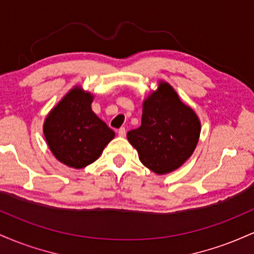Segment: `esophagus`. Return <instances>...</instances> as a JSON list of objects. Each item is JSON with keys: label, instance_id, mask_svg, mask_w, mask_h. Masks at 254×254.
Here are the masks:
<instances>
[{"label": "esophagus", "instance_id": "obj_1", "mask_svg": "<svg viewBox=\"0 0 254 254\" xmlns=\"http://www.w3.org/2000/svg\"><path fill=\"white\" fill-rule=\"evenodd\" d=\"M125 133H127V130H125V127H121V129L118 130V135L121 137H124Z\"/></svg>", "mask_w": 254, "mask_h": 254}]
</instances>
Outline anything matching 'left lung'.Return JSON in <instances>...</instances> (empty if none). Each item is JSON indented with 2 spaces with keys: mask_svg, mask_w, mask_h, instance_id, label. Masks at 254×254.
<instances>
[{
  "mask_svg": "<svg viewBox=\"0 0 254 254\" xmlns=\"http://www.w3.org/2000/svg\"><path fill=\"white\" fill-rule=\"evenodd\" d=\"M200 122L170 83L160 81L143 101L142 123L127 132V141L138 151L141 162L156 174L179 168L196 149Z\"/></svg>",
  "mask_w": 254,
  "mask_h": 254,
  "instance_id": "8db88e82",
  "label": "left lung"
}]
</instances>
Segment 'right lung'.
Wrapping results in <instances>:
<instances>
[{
  "mask_svg": "<svg viewBox=\"0 0 254 254\" xmlns=\"http://www.w3.org/2000/svg\"><path fill=\"white\" fill-rule=\"evenodd\" d=\"M93 98L80 86L74 87L44 122V136L52 154L71 168L94 162L115 138V131L92 111Z\"/></svg>",
  "mask_w": 254,
  "mask_h": 254,
  "instance_id": "add662e5",
  "label": "right lung"
}]
</instances>
